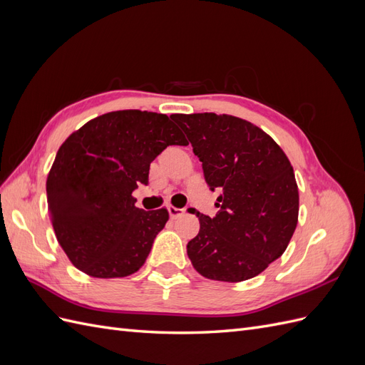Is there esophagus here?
<instances>
[{"mask_svg":"<svg viewBox=\"0 0 365 365\" xmlns=\"http://www.w3.org/2000/svg\"><path fill=\"white\" fill-rule=\"evenodd\" d=\"M168 212H169V216L172 219H178L181 215H184L185 210L184 208H176V207H168Z\"/></svg>","mask_w":365,"mask_h":365,"instance_id":"1","label":"esophagus"}]
</instances>
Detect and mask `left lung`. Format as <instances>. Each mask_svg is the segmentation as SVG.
<instances>
[{
	"mask_svg": "<svg viewBox=\"0 0 365 365\" xmlns=\"http://www.w3.org/2000/svg\"><path fill=\"white\" fill-rule=\"evenodd\" d=\"M202 163L215 217L196 213L201 228L187 244L193 268L219 282L256 277L288 247L298 220V187L284 152L268 134L233 115L173 114Z\"/></svg>",
	"mask_w": 365,
	"mask_h": 365,
	"instance_id": "obj_1",
	"label": "left lung"
}]
</instances>
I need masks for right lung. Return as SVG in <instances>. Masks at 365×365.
Masks as SVG:
<instances>
[{"instance_id": "add662e5", "label": "right lung", "mask_w": 365, "mask_h": 365, "mask_svg": "<svg viewBox=\"0 0 365 365\" xmlns=\"http://www.w3.org/2000/svg\"><path fill=\"white\" fill-rule=\"evenodd\" d=\"M172 145H189L165 114L126 109L93 118L59 148L47 178L54 235L77 269L126 277L145 264L169 219L132 197L150 163Z\"/></svg>"}]
</instances>
